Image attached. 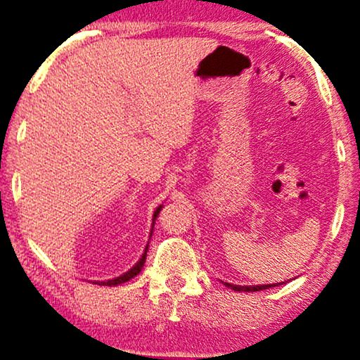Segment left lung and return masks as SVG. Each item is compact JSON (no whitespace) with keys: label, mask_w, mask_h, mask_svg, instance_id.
Segmentation results:
<instances>
[{"label":"left lung","mask_w":360,"mask_h":360,"mask_svg":"<svg viewBox=\"0 0 360 360\" xmlns=\"http://www.w3.org/2000/svg\"><path fill=\"white\" fill-rule=\"evenodd\" d=\"M227 288L230 290H236V291H260V290H268L271 288V286H278L280 283L276 285H260V286H240V285H232V283H224Z\"/></svg>","instance_id":"obj_1"}]
</instances>
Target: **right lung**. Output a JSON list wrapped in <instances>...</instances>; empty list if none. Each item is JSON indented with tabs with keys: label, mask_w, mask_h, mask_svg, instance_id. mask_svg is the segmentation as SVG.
Listing matches in <instances>:
<instances>
[{
	"label": "right lung",
	"mask_w": 360,
	"mask_h": 360,
	"mask_svg": "<svg viewBox=\"0 0 360 360\" xmlns=\"http://www.w3.org/2000/svg\"><path fill=\"white\" fill-rule=\"evenodd\" d=\"M161 207H162V205H160V207H158V209L155 210V214H153V225H155V220H156V217H158V214H160ZM151 233H153V230H151ZM146 252H148V245H146V248H145V253H143L141 258H140V262H138L136 265L133 266V268H130V270H128L127 273H123L122 276H117V278H113V280H108V281H95V283H97V285H103V286H117V285H122V283H127V281H130L133 276H136L138 273L141 271L143 265H145V262H146Z\"/></svg>",
	"instance_id": "add662e5"
}]
</instances>
